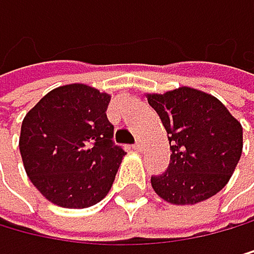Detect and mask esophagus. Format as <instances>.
<instances>
[{
  "label": "esophagus",
  "instance_id": "34e87169",
  "mask_svg": "<svg viewBox=\"0 0 254 254\" xmlns=\"http://www.w3.org/2000/svg\"><path fill=\"white\" fill-rule=\"evenodd\" d=\"M133 149L138 151V152H141V151H143V141H141V140H138V141L133 144Z\"/></svg>",
  "mask_w": 254,
  "mask_h": 254
}]
</instances>
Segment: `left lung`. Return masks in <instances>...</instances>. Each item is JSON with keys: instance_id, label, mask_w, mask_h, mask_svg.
Masks as SVG:
<instances>
[{"instance_id": "left-lung-1", "label": "left lung", "mask_w": 254, "mask_h": 254, "mask_svg": "<svg viewBox=\"0 0 254 254\" xmlns=\"http://www.w3.org/2000/svg\"><path fill=\"white\" fill-rule=\"evenodd\" d=\"M170 141V164L151 177L156 194L173 205H194L227 185L240 160L244 130L229 110L210 94L178 87L146 94Z\"/></svg>"}]
</instances>
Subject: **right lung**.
<instances>
[{
  "label": "right lung",
  "mask_w": 254,
  "mask_h": 254,
  "mask_svg": "<svg viewBox=\"0 0 254 254\" xmlns=\"http://www.w3.org/2000/svg\"><path fill=\"white\" fill-rule=\"evenodd\" d=\"M111 95L85 84L51 90L23 118L18 148L25 172L49 202L87 208L110 192L126 156L106 118Z\"/></svg>",
  "instance_id": "1"
}]
</instances>
